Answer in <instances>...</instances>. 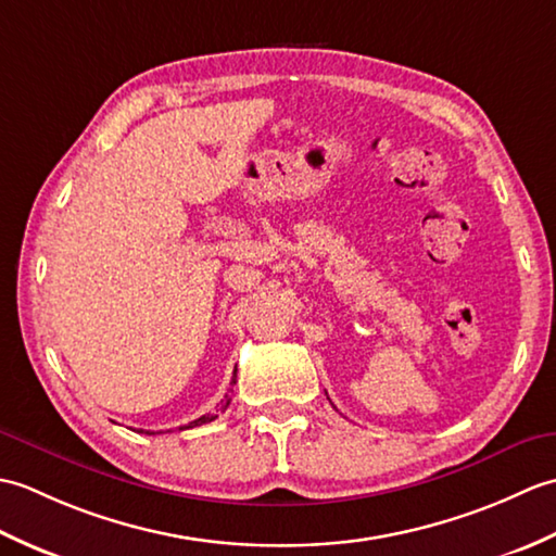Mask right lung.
I'll return each mask as SVG.
<instances>
[{
	"instance_id": "1",
	"label": "right lung",
	"mask_w": 556,
	"mask_h": 556,
	"mask_svg": "<svg viewBox=\"0 0 556 556\" xmlns=\"http://www.w3.org/2000/svg\"><path fill=\"white\" fill-rule=\"evenodd\" d=\"M231 384H236V372H233V380H231ZM229 392H231V389H229ZM229 401H231V396L227 394V396H224V401H222V410L224 408H227L229 406ZM217 416H215V413H207V416H200L198 420H193V422H188L186 425V428H198V425H203V422H210V420H215ZM184 430V428H181Z\"/></svg>"
}]
</instances>
